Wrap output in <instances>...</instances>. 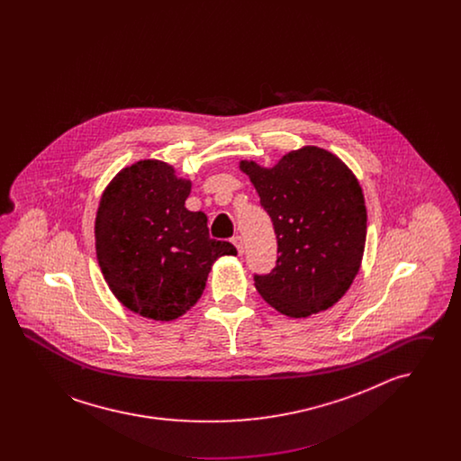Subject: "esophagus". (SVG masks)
Instances as JSON below:
<instances>
[{"instance_id":"34e87169","label":"esophagus","mask_w":461,"mask_h":461,"mask_svg":"<svg viewBox=\"0 0 461 461\" xmlns=\"http://www.w3.org/2000/svg\"><path fill=\"white\" fill-rule=\"evenodd\" d=\"M231 241H233V245L237 247V250H239V254H243V239H241L240 235H237V237H233L231 239Z\"/></svg>"}]
</instances>
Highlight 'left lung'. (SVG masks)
<instances>
[{"mask_svg":"<svg viewBox=\"0 0 461 461\" xmlns=\"http://www.w3.org/2000/svg\"><path fill=\"white\" fill-rule=\"evenodd\" d=\"M273 221L276 266L254 275L264 301L290 318L333 306L356 278L366 241V207L351 169L333 154L304 147L266 169L241 160Z\"/></svg>","mask_w":461,"mask_h":461,"instance_id":"8db88e82","label":"left lung"}]
</instances>
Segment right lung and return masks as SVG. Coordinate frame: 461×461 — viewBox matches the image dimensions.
<instances>
[{
    "label": "right lung",
    "instance_id": "1",
    "mask_svg": "<svg viewBox=\"0 0 461 461\" xmlns=\"http://www.w3.org/2000/svg\"><path fill=\"white\" fill-rule=\"evenodd\" d=\"M190 190L169 164L140 160L110 181L96 212V258L112 294L157 321L197 304L216 259L237 256L209 237L203 212L185 207Z\"/></svg>",
    "mask_w": 461,
    "mask_h": 461
}]
</instances>
